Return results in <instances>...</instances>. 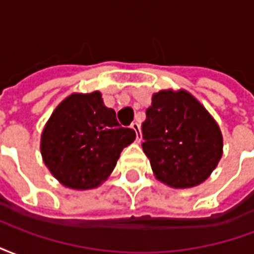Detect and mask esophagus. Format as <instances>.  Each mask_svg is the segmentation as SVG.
I'll use <instances>...</instances> for the list:
<instances>
[{
    "mask_svg": "<svg viewBox=\"0 0 254 254\" xmlns=\"http://www.w3.org/2000/svg\"><path fill=\"white\" fill-rule=\"evenodd\" d=\"M130 127H132L133 130L136 132V141H137V143H140V140H141V132H140V125H138L137 122H133L132 125H130Z\"/></svg>",
    "mask_w": 254,
    "mask_h": 254,
    "instance_id": "esophagus-1",
    "label": "esophagus"
}]
</instances>
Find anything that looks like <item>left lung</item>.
Instances as JSON below:
<instances>
[{
  "instance_id": "8db88e82",
  "label": "left lung",
  "mask_w": 254,
  "mask_h": 254,
  "mask_svg": "<svg viewBox=\"0 0 254 254\" xmlns=\"http://www.w3.org/2000/svg\"><path fill=\"white\" fill-rule=\"evenodd\" d=\"M141 125L143 151L159 181L191 188L211 176L222 158L218 124L187 91H160L152 96Z\"/></svg>"
}]
</instances>
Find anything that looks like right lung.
<instances>
[{
  "instance_id": "1",
  "label": "right lung",
  "mask_w": 254,
  "mask_h": 254,
  "mask_svg": "<svg viewBox=\"0 0 254 254\" xmlns=\"http://www.w3.org/2000/svg\"><path fill=\"white\" fill-rule=\"evenodd\" d=\"M134 138L136 132L120 125L100 92L72 94L46 124L41 151L45 165L63 185L91 189L110 176L121 151Z\"/></svg>"
}]
</instances>
